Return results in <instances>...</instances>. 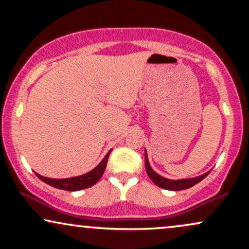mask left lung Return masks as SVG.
Wrapping results in <instances>:
<instances>
[{"mask_svg":"<svg viewBox=\"0 0 249 249\" xmlns=\"http://www.w3.org/2000/svg\"><path fill=\"white\" fill-rule=\"evenodd\" d=\"M145 168H146L147 176L150 177V179L152 180L157 186L165 188V190H170V191H181V190H186V188L192 187L196 184H198V182L201 181L204 178H206V177L208 176V173H210V172H207V173L202 174V176L196 177V178H192V179H181V180L166 179V178H164V177L159 176L158 173H156L152 168H151L150 164H148L146 151H145Z\"/></svg>","mask_w":249,"mask_h":249,"instance_id":"8db88e82","label":"left lung"}]
</instances>
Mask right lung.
Here are the masks:
<instances>
[{"label": "right lung", "instance_id": "1", "mask_svg": "<svg viewBox=\"0 0 249 249\" xmlns=\"http://www.w3.org/2000/svg\"><path fill=\"white\" fill-rule=\"evenodd\" d=\"M111 151H108L107 156L104 157V159L101 161V164L98 166L93 168L92 171H90L89 173L83 174L79 177H73V178H68V179H51V178H45V177L39 176L36 173V176L38 177L42 181H44L45 184L50 185V186L59 188V190L64 191H79L84 190V188L91 187L102 178L103 173H104L105 168H107V164L108 160V156H110Z\"/></svg>", "mask_w": 249, "mask_h": 249}]
</instances>
